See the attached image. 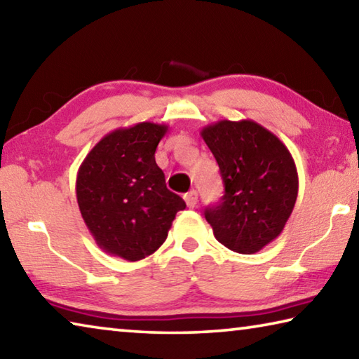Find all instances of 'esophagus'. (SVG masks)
<instances>
[{
    "label": "esophagus",
    "mask_w": 359,
    "mask_h": 359,
    "mask_svg": "<svg viewBox=\"0 0 359 359\" xmlns=\"http://www.w3.org/2000/svg\"><path fill=\"white\" fill-rule=\"evenodd\" d=\"M184 199H185V203H187V205L190 209H193L194 205L198 204V193L194 191V190H191V191H188L185 196H184Z\"/></svg>",
    "instance_id": "34e87169"
}]
</instances>
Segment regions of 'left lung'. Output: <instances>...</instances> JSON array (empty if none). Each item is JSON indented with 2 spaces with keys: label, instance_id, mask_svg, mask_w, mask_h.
Masks as SVG:
<instances>
[{
  "label": "left lung",
  "instance_id": "8db88e82",
  "mask_svg": "<svg viewBox=\"0 0 359 359\" xmlns=\"http://www.w3.org/2000/svg\"><path fill=\"white\" fill-rule=\"evenodd\" d=\"M224 184L222 201L204 210L215 239L252 255L278 238L297 198L293 156L274 133L253 120H220L201 130Z\"/></svg>",
  "mask_w": 359,
  "mask_h": 359
}]
</instances>
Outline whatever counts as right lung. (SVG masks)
<instances>
[{
	"label": "right lung",
	"mask_w": 359,
	"mask_h": 359,
	"mask_svg": "<svg viewBox=\"0 0 359 359\" xmlns=\"http://www.w3.org/2000/svg\"><path fill=\"white\" fill-rule=\"evenodd\" d=\"M168 126L142 121L109 133L77 172L76 196L96 244L126 261L149 257L168 238L185 201L166 188L155 150Z\"/></svg>",
	"instance_id": "1"
}]
</instances>
